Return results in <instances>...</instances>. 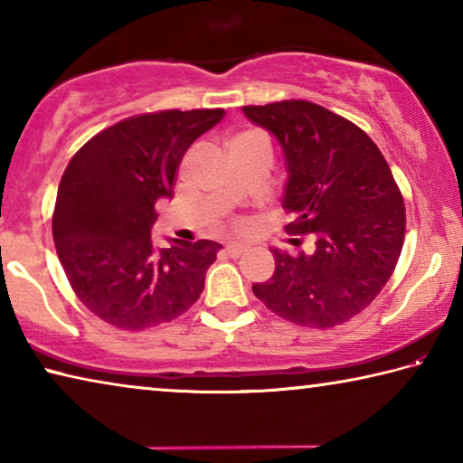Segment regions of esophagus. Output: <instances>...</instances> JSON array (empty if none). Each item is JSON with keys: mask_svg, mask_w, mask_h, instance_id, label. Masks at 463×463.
<instances>
[{"mask_svg": "<svg viewBox=\"0 0 463 463\" xmlns=\"http://www.w3.org/2000/svg\"><path fill=\"white\" fill-rule=\"evenodd\" d=\"M226 253H229L231 257H239L247 250V245H241V242H231V245L224 247Z\"/></svg>", "mask_w": 463, "mask_h": 463, "instance_id": "esophagus-1", "label": "esophagus"}]
</instances>
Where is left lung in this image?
<instances>
[{
  "label": "left lung",
  "instance_id": "1",
  "mask_svg": "<svg viewBox=\"0 0 463 463\" xmlns=\"http://www.w3.org/2000/svg\"><path fill=\"white\" fill-rule=\"evenodd\" d=\"M279 140L288 163V234L315 250L273 249L276 273L253 294L278 317L312 328L347 323L375 300L401 257L406 210L386 159L365 132L307 99L242 106Z\"/></svg>",
  "mask_w": 463,
  "mask_h": 463
}]
</instances>
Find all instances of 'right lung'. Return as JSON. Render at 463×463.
Wrapping results in <instances>:
<instances>
[{"label":"right lung","mask_w":463,"mask_h":463,"mask_svg":"<svg viewBox=\"0 0 463 463\" xmlns=\"http://www.w3.org/2000/svg\"><path fill=\"white\" fill-rule=\"evenodd\" d=\"M224 109H161L91 137L61 177L52 213L59 261L83 307L122 331L169 323L198 300L222 249L174 241L156 250L155 203L171 198L179 163Z\"/></svg>","instance_id":"right-lung-1"}]
</instances>
